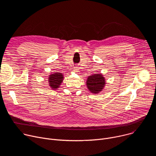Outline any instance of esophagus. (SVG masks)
<instances>
[{
	"mask_svg": "<svg viewBox=\"0 0 156 156\" xmlns=\"http://www.w3.org/2000/svg\"><path fill=\"white\" fill-rule=\"evenodd\" d=\"M74 72H79L77 67H75V68L74 69Z\"/></svg>",
	"mask_w": 156,
	"mask_h": 156,
	"instance_id": "1",
	"label": "esophagus"
}]
</instances>
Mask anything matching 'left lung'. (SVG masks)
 I'll return each instance as SVG.
<instances>
[{
    "label": "left lung",
    "instance_id": "8db88e82",
    "mask_svg": "<svg viewBox=\"0 0 156 156\" xmlns=\"http://www.w3.org/2000/svg\"><path fill=\"white\" fill-rule=\"evenodd\" d=\"M105 84V78L101 73L89 76L86 80V85L91 93L97 94L102 91Z\"/></svg>",
    "mask_w": 156,
    "mask_h": 156
}]
</instances>
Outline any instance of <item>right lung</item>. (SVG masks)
Returning <instances> with one entry per match:
<instances>
[{"mask_svg":"<svg viewBox=\"0 0 156 156\" xmlns=\"http://www.w3.org/2000/svg\"><path fill=\"white\" fill-rule=\"evenodd\" d=\"M63 80V75L62 73L56 72L51 74L48 78L49 85L53 90H57Z\"/></svg>","mask_w":156,"mask_h":156,"instance_id":"obj_1","label":"right lung"}]
</instances>
